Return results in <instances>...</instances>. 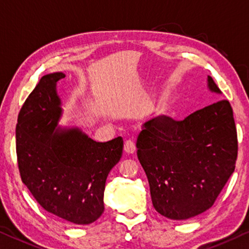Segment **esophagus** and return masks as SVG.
Masks as SVG:
<instances>
[{
    "label": "esophagus",
    "instance_id": "esophagus-1",
    "mask_svg": "<svg viewBox=\"0 0 249 249\" xmlns=\"http://www.w3.org/2000/svg\"><path fill=\"white\" fill-rule=\"evenodd\" d=\"M124 151L127 154H134L135 153V143L132 140L125 141L124 143Z\"/></svg>",
    "mask_w": 249,
    "mask_h": 249
}]
</instances>
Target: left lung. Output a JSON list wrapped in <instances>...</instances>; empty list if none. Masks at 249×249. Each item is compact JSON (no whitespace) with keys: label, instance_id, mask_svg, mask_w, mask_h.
<instances>
[{"label":"left lung","instance_id":"obj_1","mask_svg":"<svg viewBox=\"0 0 249 249\" xmlns=\"http://www.w3.org/2000/svg\"><path fill=\"white\" fill-rule=\"evenodd\" d=\"M208 88L220 94L211 76ZM136 147L154 208L174 220L202 214L235 171L238 142L231 103L219 100L183 121L153 118L144 124Z\"/></svg>","mask_w":249,"mask_h":249}]
</instances>
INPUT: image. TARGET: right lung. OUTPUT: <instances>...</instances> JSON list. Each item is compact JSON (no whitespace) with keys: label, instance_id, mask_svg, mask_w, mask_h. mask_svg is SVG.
I'll use <instances>...</instances> for the list:
<instances>
[{"label":"right lung","instance_id":"obj_1","mask_svg":"<svg viewBox=\"0 0 249 249\" xmlns=\"http://www.w3.org/2000/svg\"><path fill=\"white\" fill-rule=\"evenodd\" d=\"M63 77V73L44 75L19 110L18 171L46 212L69 223L89 225L103 214L106 178L121 159L123 139L98 143L77 128H55L61 116L55 86Z\"/></svg>","mask_w":249,"mask_h":249}]
</instances>
